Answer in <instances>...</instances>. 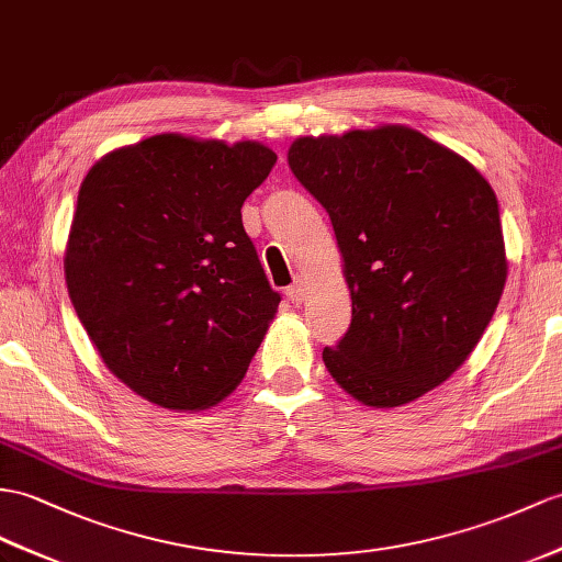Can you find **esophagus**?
<instances>
[{
  "label": "esophagus",
  "mask_w": 562,
  "mask_h": 562,
  "mask_svg": "<svg viewBox=\"0 0 562 562\" xmlns=\"http://www.w3.org/2000/svg\"><path fill=\"white\" fill-rule=\"evenodd\" d=\"M285 297H289L293 305H300V303H303V300H305V289H303V283L295 281L293 285H289V289H285Z\"/></svg>",
  "instance_id": "1"
}]
</instances>
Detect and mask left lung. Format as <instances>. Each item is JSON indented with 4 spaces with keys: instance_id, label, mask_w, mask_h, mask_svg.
I'll use <instances>...</instances> for the list:
<instances>
[{
    "instance_id": "1",
    "label": "left lung",
    "mask_w": 562,
    "mask_h": 562,
    "mask_svg": "<svg viewBox=\"0 0 562 562\" xmlns=\"http://www.w3.org/2000/svg\"><path fill=\"white\" fill-rule=\"evenodd\" d=\"M289 167L331 218L352 322L322 358L367 407L441 386L484 336L508 259L494 188L427 135L384 123L303 135Z\"/></svg>"
}]
</instances>
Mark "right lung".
<instances>
[{
  "label": "right lung",
  "instance_id": "add662e5",
  "mask_svg": "<svg viewBox=\"0 0 562 562\" xmlns=\"http://www.w3.org/2000/svg\"><path fill=\"white\" fill-rule=\"evenodd\" d=\"M277 155L159 133L92 164L78 190L64 273L102 362L140 398L198 413L240 384L279 310L245 198Z\"/></svg>",
  "mask_w": 562,
  "mask_h": 562
}]
</instances>
